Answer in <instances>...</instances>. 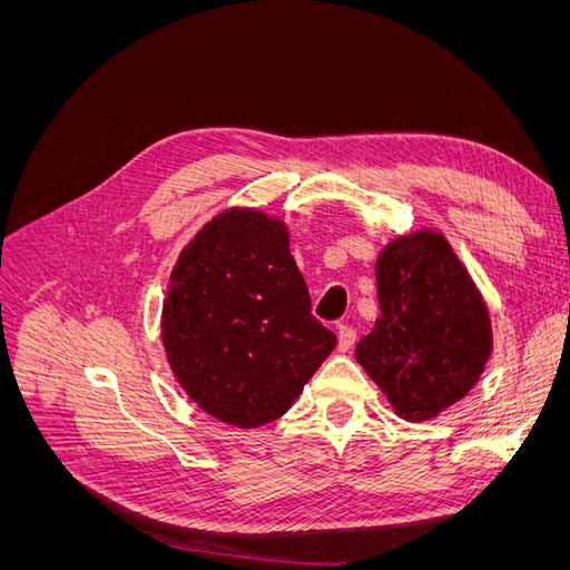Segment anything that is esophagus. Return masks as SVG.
<instances>
[{
    "instance_id": "34e87169",
    "label": "esophagus",
    "mask_w": 570,
    "mask_h": 570,
    "mask_svg": "<svg viewBox=\"0 0 570 570\" xmlns=\"http://www.w3.org/2000/svg\"><path fill=\"white\" fill-rule=\"evenodd\" d=\"M356 342V331L352 325H337V347L340 352H350Z\"/></svg>"
}]
</instances>
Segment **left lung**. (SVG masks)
Segmentation results:
<instances>
[{
  "label": "left lung",
  "instance_id": "8db88e82",
  "mask_svg": "<svg viewBox=\"0 0 570 570\" xmlns=\"http://www.w3.org/2000/svg\"><path fill=\"white\" fill-rule=\"evenodd\" d=\"M381 318L356 344L358 364L396 416L430 421L463 400L492 352V327L469 271L440 233L396 237L375 264Z\"/></svg>",
  "mask_w": 570,
  "mask_h": 570
}]
</instances>
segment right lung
<instances>
[{"instance_id":"right-lung-1","label":"right lung","mask_w":570,"mask_h":570,"mask_svg":"<svg viewBox=\"0 0 570 570\" xmlns=\"http://www.w3.org/2000/svg\"><path fill=\"white\" fill-rule=\"evenodd\" d=\"M161 337L183 390L237 428L281 419L337 344L312 314L285 223L256 209L218 214L180 252Z\"/></svg>"}]
</instances>
